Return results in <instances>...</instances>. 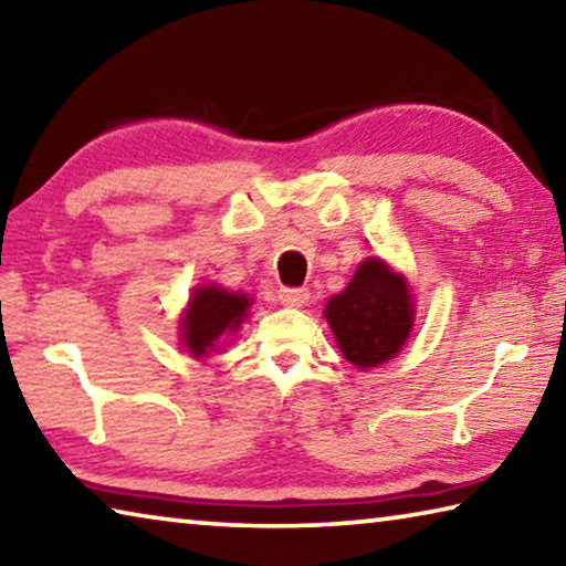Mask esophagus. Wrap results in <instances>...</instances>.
Masks as SVG:
<instances>
[{"mask_svg": "<svg viewBox=\"0 0 566 566\" xmlns=\"http://www.w3.org/2000/svg\"><path fill=\"white\" fill-rule=\"evenodd\" d=\"M280 302L284 306H304L310 302V290H300V286H284L280 290Z\"/></svg>", "mask_w": 566, "mask_h": 566, "instance_id": "obj_1", "label": "esophagus"}]
</instances>
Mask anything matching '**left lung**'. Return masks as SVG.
<instances>
[{
    "label": "left lung",
    "instance_id": "left-lung-1",
    "mask_svg": "<svg viewBox=\"0 0 566 566\" xmlns=\"http://www.w3.org/2000/svg\"><path fill=\"white\" fill-rule=\"evenodd\" d=\"M344 359L359 369H371L401 352L415 327V302L409 284L391 266L369 256L354 272L344 292L324 306Z\"/></svg>",
    "mask_w": 566,
    "mask_h": 566
}]
</instances>
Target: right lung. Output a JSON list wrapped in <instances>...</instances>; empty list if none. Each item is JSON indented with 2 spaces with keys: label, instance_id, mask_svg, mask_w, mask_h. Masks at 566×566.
Masks as SVG:
<instances>
[{
  "label": "right lung",
  "instance_id": "add662e5",
  "mask_svg": "<svg viewBox=\"0 0 566 566\" xmlns=\"http://www.w3.org/2000/svg\"><path fill=\"white\" fill-rule=\"evenodd\" d=\"M252 300L242 292H227L217 284L197 286L181 317V344L189 357L202 359L214 352L227 334L239 329Z\"/></svg>",
  "mask_w": 566,
  "mask_h": 566
}]
</instances>
